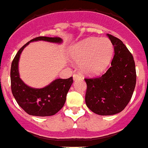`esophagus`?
Masks as SVG:
<instances>
[{
	"label": "esophagus",
	"mask_w": 148,
	"mask_h": 148,
	"mask_svg": "<svg viewBox=\"0 0 148 148\" xmlns=\"http://www.w3.org/2000/svg\"><path fill=\"white\" fill-rule=\"evenodd\" d=\"M73 77H74V79H77V78H80V74H78V73H74L73 74Z\"/></svg>",
	"instance_id": "obj_1"
}]
</instances>
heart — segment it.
<instances>
[{"mask_svg": "<svg viewBox=\"0 0 148 148\" xmlns=\"http://www.w3.org/2000/svg\"><path fill=\"white\" fill-rule=\"evenodd\" d=\"M113 47L107 39L89 38L72 48L71 57L80 62V68L87 74H99L111 61Z\"/></svg>", "mask_w": 148, "mask_h": 148, "instance_id": "obj_1", "label": "heart"}]
</instances>
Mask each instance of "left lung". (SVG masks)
<instances>
[{
  "label": "left lung",
  "instance_id": "8db88e82",
  "mask_svg": "<svg viewBox=\"0 0 148 148\" xmlns=\"http://www.w3.org/2000/svg\"><path fill=\"white\" fill-rule=\"evenodd\" d=\"M114 46L111 67L101 76L85 78L87 107L100 116L122 112L132 97L136 84L134 58L122 41L107 34Z\"/></svg>",
  "mask_w": 148,
  "mask_h": 148
}]
</instances>
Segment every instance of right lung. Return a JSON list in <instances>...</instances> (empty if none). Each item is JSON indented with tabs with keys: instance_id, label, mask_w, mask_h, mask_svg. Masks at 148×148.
Instances as JSON below:
<instances>
[{
	"instance_id": "right-lung-1",
	"label": "right lung",
	"mask_w": 148,
	"mask_h": 148,
	"mask_svg": "<svg viewBox=\"0 0 148 148\" xmlns=\"http://www.w3.org/2000/svg\"><path fill=\"white\" fill-rule=\"evenodd\" d=\"M43 40L51 42H61L59 37L39 36L25 44L18 51L11 64L10 82L11 90L16 101L20 107L31 116H50L56 114L64 105L66 96L72 83L73 77L57 79L44 88L29 87L22 81L18 72V62L23 49L30 42Z\"/></svg>"
}]
</instances>
